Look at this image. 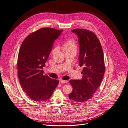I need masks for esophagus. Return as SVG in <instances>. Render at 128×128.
<instances>
[{
  "label": "esophagus",
  "mask_w": 128,
  "mask_h": 128,
  "mask_svg": "<svg viewBox=\"0 0 128 128\" xmlns=\"http://www.w3.org/2000/svg\"><path fill=\"white\" fill-rule=\"evenodd\" d=\"M60 82L61 84H65V83H67L68 82L67 80H60Z\"/></svg>",
  "instance_id": "1"
}]
</instances>
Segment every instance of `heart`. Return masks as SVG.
<instances>
[{
    "mask_svg": "<svg viewBox=\"0 0 128 128\" xmlns=\"http://www.w3.org/2000/svg\"><path fill=\"white\" fill-rule=\"evenodd\" d=\"M63 50L66 52H76L78 50V44L76 40L74 39L70 38L66 40L62 45ZM57 50V46H54L51 50V54H52L56 52Z\"/></svg>",
    "mask_w": 128,
    "mask_h": 128,
    "instance_id": "heart-1",
    "label": "heart"
}]
</instances>
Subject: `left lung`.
I'll return each mask as SVG.
<instances>
[{
  "label": "left lung",
  "mask_w": 128,
  "mask_h": 128,
  "mask_svg": "<svg viewBox=\"0 0 128 128\" xmlns=\"http://www.w3.org/2000/svg\"><path fill=\"white\" fill-rule=\"evenodd\" d=\"M72 32L78 37L80 52L79 64L84 67L82 80H69L73 90L70 99L82 103L92 98L100 85L105 73L103 52L94 32L86 29H75Z\"/></svg>",
  "instance_id": "obj_1"
}]
</instances>
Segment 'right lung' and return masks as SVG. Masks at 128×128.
Segmentation results:
<instances>
[{
  "label": "right lung",
  "instance_id": "add662e5",
  "mask_svg": "<svg viewBox=\"0 0 128 128\" xmlns=\"http://www.w3.org/2000/svg\"><path fill=\"white\" fill-rule=\"evenodd\" d=\"M62 30L40 28L29 34L23 40L18 54L17 69L20 84L26 94L36 102L48 99L59 80L44 74L46 66L54 40Z\"/></svg>",
  "mask_w": 128,
  "mask_h": 128
}]
</instances>
